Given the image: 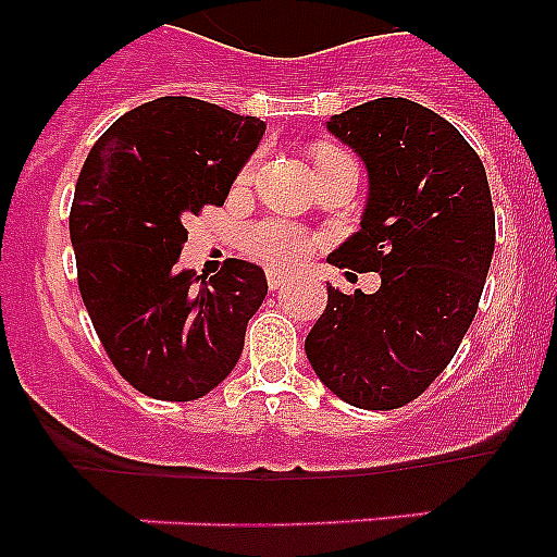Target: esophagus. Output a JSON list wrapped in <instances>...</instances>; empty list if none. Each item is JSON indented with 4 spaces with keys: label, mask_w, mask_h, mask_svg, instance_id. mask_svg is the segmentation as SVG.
<instances>
[{
    "label": "esophagus",
    "mask_w": 557,
    "mask_h": 557,
    "mask_svg": "<svg viewBox=\"0 0 557 557\" xmlns=\"http://www.w3.org/2000/svg\"><path fill=\"white\" fill-rule=\"evenodd\" d=\"M287 278H289V275L284 273V270H268V287L270 289H282Z\"/></svg>",
    "instance_id": "esophagus-1"
}]
</instances>
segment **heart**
I'll return each instance as SVG.
<instances>
[{
    "label": "heart",
    "instance_id": "obj_1",
    "mask_svg": "<svg viewBox=\"0 0 557 557\" xmlns=\"http://www.w3.org/2000/svg\"><path fill=\"white\" fill-rule=\"evenodd\" d=\"M329 152H337L332 147H321L318 156H329ZM250 178V166L243 172V178ZM248 250L256 256V259H262L268 264H295L301 262L304 256L309 253L312 243H309V236L304 231L293 228V225L284 223H262L250 228L248 234Z\"/></svg>",
    "mask_w": 557,
    "mask_h": 557
}]
</instances>
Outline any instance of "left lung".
<instances>
[{
  "label": "left lung",
  "mask_w": 557,
  "mask_h": 557,
  "mask_svg": "<svg viewBox=\"0 0 557 557\" xmlns=\"http://www.w3.org/2000/svg\"><path fill=\"white\" fill-rule=\"evenodd\" d=\"M368 172L359 231L329 262L379 273L376 293L326 284L307 357L346 405L396 410L449 366L494 256V203L480 156L451 122L405 97L329 116Z\"/></svg>",
  "instance_id": "8db88e82"
}]
</instances>
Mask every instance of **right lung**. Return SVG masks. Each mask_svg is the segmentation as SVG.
Returning <instances> with one entry per match:
<instances>
[{
    "label": "right lung",
    "mask_w": 557,
    "mask_h": 557,
    "mask_svg": "<svg viewBox=\"0 0 557 557\" xmlns=\"http://www.w3.org/2000/svg\"><path fill=\"white\" fill-rule=\"evenodd\" d=\"M264 122L195 97H159L102 133L75 186L69 236L83 304L116 371L161 401L223 382L268 295L264 270L228 259L211 278L178 268L184 220L223 206Z\"/></svg>",
    "instance_id": "obj_1"
}]
</instances>
